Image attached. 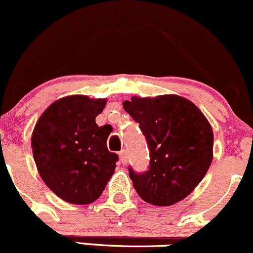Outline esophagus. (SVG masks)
Masks as SVG:
<instances>
[{
	"instance_id": "34e87169",
	"label": "esophagus",
	"mask_w": 253,
	"mask_h": 253,
	"mask_svg": "<svg viewBox=\"0 0 253 253\" xmlns=\"http://www.w3.org/2000/svg\"><path fill=\"white\" fill-rule=\"evenodd\" d=\"M119 160H121L122 164H126L127 157H126V152L124 151V149H123V151L119 152Z\"/></svg>"
}]
</instances>
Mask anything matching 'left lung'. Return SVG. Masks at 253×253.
I'll return each instance as SVG.
<instances>
[{"label":"left lung","mask_w":253,"mask_h":253,"mask_svg":"<svg viewBox=\"0 0 253 253\" xmlns=\"http://www.w3.org/2000/svg\"><path fill=\"white\" fill-rule=\"evenodd\" d=\"M124 110L140 124L149 148V169L129 168L141 199L169 206L194 191L212 162L213 132L202 111L178 95L132 96Z\"/></svg>","instance_id":"obj_1"}]
</instances>
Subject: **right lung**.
I'll return each instance as SVG.
<instances>
[{"label":"right lung","instance_id":"add662e5","mask_svg":"<svg viewBox=\"0 0 253 253\" xmlns=\"http://www.w3.org/2000/svg\"><path fill=\"white\" fill-rule=\"evenodd\" d=\"M106 101L85 95L62 97L35 126L31 147L40 176L67 203L95 202L115 172L118 156L106 145L111 129L95 122Z\"/></svg>","mask_w":253,"mask_h":253}]
</instances>
